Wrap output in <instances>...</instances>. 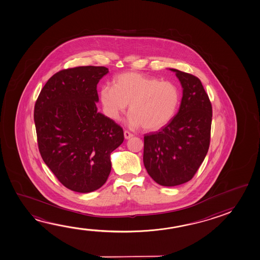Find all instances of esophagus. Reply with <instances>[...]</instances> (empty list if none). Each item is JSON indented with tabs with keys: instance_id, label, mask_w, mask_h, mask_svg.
Returning a JSON list of instances; mask_svg holds the SVG:
<instances>
[{
	"instance_id": "esophagus-1",
	"label": "esophagus",
	"mask_w": 260,
	"mask_h": 260,
	"mask_svg": "<svg viewBox=\"0 0 260 260\" xmlns=\"http://www.w3.org/2000/svg\"><path fill=\"white\" fill-rule=\"evenodd\" d=\"M132 137H133V134H132L131 132H127V131L124 132V138H125L126 140H128V139H131Z\"/></svg>"
}]
</instances>
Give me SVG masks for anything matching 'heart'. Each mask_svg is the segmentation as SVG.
Segmentation results:
<instances>
[{
  "mask_svg": "<svg viewBox=\"0 0 260 260\" xmlns=\"http://www.w3.org/2000/svg\"><path fill=\"white\" fill-rule=\"evenodd\" d=\"M103 111L118 120L129 104L128 125L153 132L163 128L174 117L179 104V89L169 81L137 73H125L114 78L113 86L100 89Z\"/></svg>",
  "mask_w": 260,
  "mask_h": 260,
  "instance_id": "obj_1",
  "label": "heart"
}]
</instances>
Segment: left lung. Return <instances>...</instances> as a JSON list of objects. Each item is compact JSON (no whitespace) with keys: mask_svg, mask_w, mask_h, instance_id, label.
<instances>
[{"mask_svg":"<svg viewBox=\"0 0 260 260\" xmlns=\"http://www.w3.org/2000/svg\"><path fill=\"white\" fill-rule=\"evenodd\" d=\"M182 87L178 113L160 131L144 136L143 162L155 182L174 187L189 181L208 153L212 106L200 79L170 69Z\"/></svg>","mask_w":260,"mask_h":260,"instance_id":"left-lung-1","label":"left lung"}]
</instances>
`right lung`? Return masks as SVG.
<instances>
[{
  "label": "right lung",
  "instance_id": "right-lung-1",
  "mask_svg": "<svg viewBox=\"0 0 260 260\" xmlns=\"http://www.w3.org/2000/svg\"><path fill=\"white\" fill-rule=\"evenodd\" d=\"M106 67L62 70L49 79L35 107L39 150L63 186L80 193L98 189L111 171V153L123 129L99 112L97 84Z\"/></svg>",
  "mask_w": 260,
  "mask_h": 260
}]
</instances>
